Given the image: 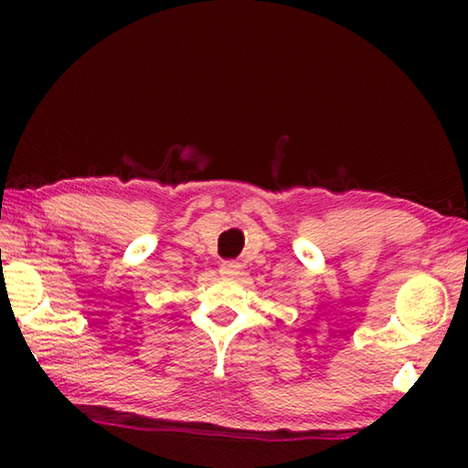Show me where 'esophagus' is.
<instances>
[{"instance_id": "obj_1", "label": "esophagus", "mask_w": 468, "mask_h": 468, "mask_svg": "<svg viewBox=\"0 0 468 468\" xmlns=\"http://www.w3.org/2000/svg\"><path fill=\"white\" fill-rule=\"evenodd\" d=\"M239 271H241V266H239V262H235V260H225V262L220 264V274H225V276H237L239 274Z\"/></svg>"}]
</instances>
